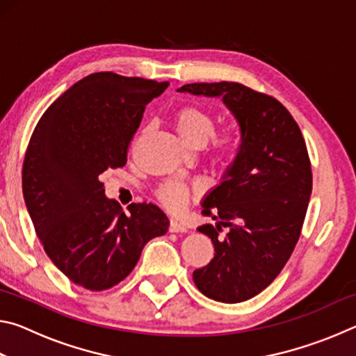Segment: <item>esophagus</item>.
Wrapping results in <instances>:
<instances>
[{
  "instance_id": "1",
  "label": "esophagus",
  "mask_w": 356,
  "mask_h": 356,
  "mask_svg": "<svg viewBox=\"0 0 356 356\" xmlns=\"http://www.w3.org/2000/svg\"><path fill=\"white\" fill-rule=\"evenodd\" d=\"M170 232H186L188 231V227H186L185 225H182V222H179L177 220H171L170 221Z\"/></svg>"
}]
</instances>
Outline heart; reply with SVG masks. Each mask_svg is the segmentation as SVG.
<instances>
[{
	"instance_id": "obj_1",
	"label": "heart",
	"mask_w": 356,
	"mask_h": 356,
	"mask_svg": "<svg viewBox=\"0 0 356 356\" xmlns=\"http://www.w3.org/2000/svg\"><path fill=\"white\" fill-rule=\"evenodd\" d=\"M172 122L186 144L196 147L207 144L210 156L220 165L231 163L242 149L243 131L240 125L227 124L215 130L213 114L200 105L180 106L174 113ZM188 195V186L177 179L166 180L155 191L156 200L171 213H179L185 207Z\"/></svg>"
}]
</instances>
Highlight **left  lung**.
I'll use <instances>...</instances> for the list:
<instances>
[{
	"label": "left lung",
	"instance_id": "8db88e82",
	"mask_svg": "<svg viewBox=\"0 0 356 356\" xmlns=\"http://www.w3.org/2000/svg\"><path fill=\"white\" fill-rule=\"evenodd\" d=\"M179 91L221 97L243 131L236 160L202 202V215L220 220L197 227L212 240L213 259L193 272L206 297L240 303L272 284L298 242L312 191L308 149L292 114L272 95L232 81ZM221 224L229 229L225 238Z\"/></svg>",
	"mask_w": 356,
	"mask_h": 356
}]
</instances>
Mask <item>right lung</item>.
I'll return each instance as SVG.
<instances>
[{
    "label": "right lung",
    "instance_id": "add662e5",
    "mask_svg": "<svg viewBox=\"0 0 356 356\" xmlns=\"http://www.w3.org/2000/svg\"><path fill=\"white\" fill-rule=\"evenodd\" d=\"M168 84L114 72L84 76L47 108L29 140L22 186L35 234L51 262L88 291L127 278L144 245L170 226L150 202L124 213L100 180L127 163L144 108Z\"/></svg>",
    "mask_w": 356,
    "mask_h": 356
}]
</instances>
